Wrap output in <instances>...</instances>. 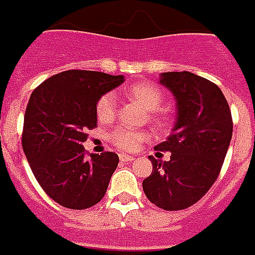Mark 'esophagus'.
I'll use <instances>...</instances> for the list:
<instances>
[{
	"mask_svg": "<svg viewBox=\"0 0 255 255\" xmlns=\"http://www.w3.org/2000/svg\"><path fill=\"white\" fill-rule=\"evenodd\" d=\"M119 159L122 160V162H131V160H134V158L130 156V155H126V153H121L119 155Z\"/></svg>",
	"mask_w": 255,
	"mask_h": 255,
	"instance_id": "1",
	"label": "esophagus"
}]
</instances>
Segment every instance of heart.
<instances>
[{
  "mask_svg": "<svg viewBox=\"0 0 255 255\" xmlns=\"http://www.w3.org/2000/svg\"><path fill=\"white\" fill-rule=\"evenodd\" d=\"M126 96L140 104L145 111H149V119L156 125L159 129H166L170 125V115L167 111L162 110L160 104L163 100L162 90L155 84L151 82H138L131 85L126 90ZM117 96L114 93L103 95L96 104V114L97 118L102 122H110L117 114ZM149 138V133L144 130H131L119 128L108 134V140L115 147L122 151H134L140 147V144Z\"/></svg>",
  "mask_w": 255,
  "mask_h": 255,
  "instance_id": "b5f03b06",
  "label": "heart"
}]
</instances>
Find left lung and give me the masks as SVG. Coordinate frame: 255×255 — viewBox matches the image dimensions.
Returning <instances> with one entry per match:
<instances>
[{"instance_id": "obj_1", "label": "left lung", "mask_w": 255, "mask_h": 255, "mask_svg": "<svg viewBox=\"0 0 255 255\" xmlns=\"http://www.w3.org/2000/svg\"><path fill=\"white\" fill-rule=\"evenodd\" d=\"M160 84L174 95L177 118L167 140L155 149L170 159L149 156L152 173L142 181L151 203L169 211L195 205L217 180L232 138V115L217 85L196 74H160Z\"/></svg>"}]
</instances>
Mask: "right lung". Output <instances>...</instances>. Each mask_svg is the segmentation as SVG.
<instances>
[{
	"label": "right lung",
	"instance_id": "add662e5",
	"mask_svg": "<svg viewBox=\"0 0 255 255\" xmlns=\"http://www.w3.org/2000/svg\"><path fill=\"white\" fill-rule=\"evenodd\" d=\"M124 81V75L68 70L44 81L30 96L23 151L41 188L63 207L84 210L106 195L118 155L86 156L82 144L86 131L97 126L99 99Z\"/></svg>",
	"mask_w": 255,
	"mask_h": 255
}]
</instances>
